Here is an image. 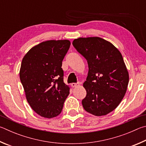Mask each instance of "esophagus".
<instances>
[{
	"instance_id": "1",
	"label": "esophagus",
	"mask_w": 146,
	"mask_h": 146,
	"mask_svg": "<svg viewBox=\"0 0 146 146\" xmlns=\"http://www.w3.org/2000/svg\"><path fill=\"white\" fill-rule=\"evenodd\" d=\"M71 86H72L73 88H76V87H78V86H80V83H72L71 84Z\"/></svg>"
}]
</instances>
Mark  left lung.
<instances>
[{
  "instance_id": "1",
  "label": "left lung",
  "mask_w": 146,
  "mask_h": 146,
  "mask_svg": "<svg viewBox=\"0 0 146 146\" xmlns=\"http://www.w3.org/2000/svg\"><path fill=\"white\" fill-rule=\"evenodd\" d=\"M72 45L87 60L88 73L83 87L86 96L84 109L96 116L114 110L123 99L129 83V73L120 51L99 37L79 38Z\"/></svg>"
}]
</instances>
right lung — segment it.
<instances>
[{
  "mask_svg": "<svg viewBox=\"0 0 146 146\" xmlns=\"http://www.w3.org/2000/svg\"><path fill=\"white\" fill-rule=\"evenodd\" d=\"M70 45L68 40H47L32 47L22 59L19 74L27 101L45 118L60 115L70 93L61 68Z\"/></svg>",
  "mask_w": 146,
  "mask_h": 146,
  "instance_id": "1",
  "label": "right lung"
}]
</instances>
